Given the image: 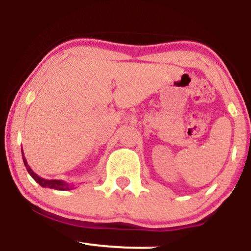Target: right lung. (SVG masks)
<instances>
[{"mask_svg": "<svg viewBox=\"0 0 251 251\" xmlns=\"http://www.w3.org/2000/svg\"><path fill=\"white\" fill-rule=\"evenodd\" d=\"M22 157H23V163H25V166L26 168V170H28V173L30 174L31 177L34 178L35 181H36L37 183L41 185V187L51 188V189H56V190H70V189H72V187H70L69 183L62 181V179H46V178L40 177V176H38L37 174H35L34 172H32L31 168L28 166V162H26L25 155H23V151H22Z\"/></svg>", "mask_w": 251, "mask_h": 251, "instance_id": "obj_1", "label": "right lung"}]
</instances>
